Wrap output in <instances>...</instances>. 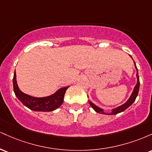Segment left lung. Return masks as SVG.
Masks as SVG:
<instances>
[{"label": "left lung", "instance_id": "left-lung-1", "mask_svg": "<svg viewBox=\"0 0 152 152\" xmlns=\"http://www.w3.org/2000/svg\"><path fill=\"white\" fill-rule=\"evenodd\" d=\"M131 57H132V56H131ZM134 66H135L136 69H137V75H136V76H137V84H136V86H134V90H133V91H132V94H131L129 99L128 100H127L126 102L124 103V104H122V105L118 106V107H116V108H114V109H111V111L110 113L105 112L104 109H102V108L99 107V106H96L95 104H94V103H92L89 100V101H88V102H89V104L91 105V106L93 108L94 111H96V112L99 113V114H106V115H115V114H118V113H121V112H122V111H125V110H126L127 108L129 107V106L132 105V104H133V103L134 102V101L136 100V98H137L138 93H139V86H140L139 74H138V69H137V66H136L135 62L134 61Z\"/></svg>", "mask_w": 152, "mask_h": 152}]
</instances>
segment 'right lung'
I'll use <instances>...</instances> for the list:
<instances>
[{
  "instance_id": "1",
  "label": "right lung",
  "mask_w": 152,
  "mask_h": 152,
  "mask_svg": "<svg viewBox=\"0 0 152 152\" xmlns=\"http://www.w3.org/2000/svg\"><path fill=\"white\" fill-rule=\"evenodd\" d=\"M13 91L15 96L18 100L32 111H52L57 109L64 102V97L66 90L69 86L63 87L57 90L55 93L51 95L45 97H34L28 95L22 92L18 88L16 81V74L15 71L13 78Z\"/></svg>"
}]
</instances>
